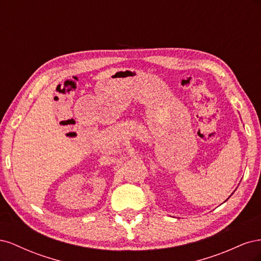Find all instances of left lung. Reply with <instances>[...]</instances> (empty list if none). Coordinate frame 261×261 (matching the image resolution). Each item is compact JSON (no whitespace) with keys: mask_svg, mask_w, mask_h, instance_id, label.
<instances>
[{"mask_svg":"<svg viewBox=\"0 0 261 261\" xmlns=\"http://www.w3.org/2000/svg\"><path fill=\"white\" fill-rule=\"evenodd\" d=\"M226 200H227V199H226Z\"/></svg>","mask_w":261,"mask_h":261,"instance_id":"left-lung-1","label":"left lung"}]
</instances>
